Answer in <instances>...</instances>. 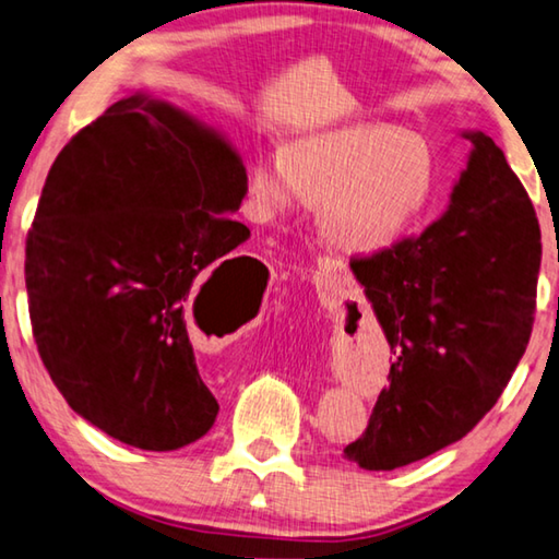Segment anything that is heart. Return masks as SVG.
<instances>
[{
  "label": "heart",
  "instance_id": "heart-1",
  "mask_svg": "<svg viewBox=\"0 0 559 559\" xmlns=\"http://www.w3.org/2000/svg\"><path fill=\"white\" fill-rule=\"evenodd\" d=\"M438 164L428 141L393 123L321 131L265 152L248 174L253 214L271 221L321 206V234L348 253H378L430 209Z\"/></svg>",
  "mask_w": 559,
  "mask_h": 559
}]
</instances>
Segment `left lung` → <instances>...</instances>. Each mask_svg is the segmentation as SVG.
Instances as JSON below:
<instances>
[{
	"mask_svg": "<svg viewBox=\"0 0 559 559\" xmlns=\"http://www.w3.org/2000/svg\"><path fill=\"white\" fill-rule=\"evenodd\" d=\"M465 136L475 148L445 214L350 259L395 356L366 432L343 450L366 471H395L465 438L533 333L543 255L533 201L490 136Z\"/></svg>",
	"mask_w": 559,
	"mask_h": 559,
	"instance_id": "left-lung-1",
	"label": "left lung"
}]
</instances>
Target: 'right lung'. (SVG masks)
<instances>
[{
	"label": "right lung",
	"mask_w": 559,
	"mask_h": 559,
	"mask_svg": "<svg viewBox=\"0 0 559 559\" xmlns=\"http://www.w3.org/2000/svg\"><path fill=\"white\" fill-rule=\"evenodd\" d=\"M246 191L234 148L148 94L111 104L51 164L26 236L32 333L64 401L106 436L164 453L214 425L189 306L197 318L201 298H224L248 261L231 251L251 231L228 216Z\"/></svg>",
	"instance_id": "1"
}]
</instances>
